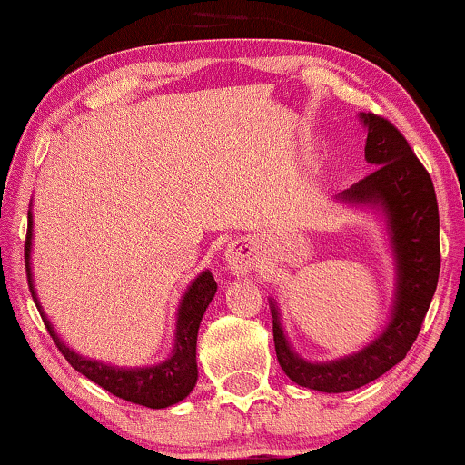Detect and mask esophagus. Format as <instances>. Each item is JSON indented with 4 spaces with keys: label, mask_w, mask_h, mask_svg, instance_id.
<instances>
[{
    "label": "esophagus",
    "mask_w": 465,
    "mask_h": 465,
    "mask_svg": "<svg viewBox=\"0 0 465 465\" xmlns=\"http://www.w3.org/2000/svg\"><path fill=\"white\" fill-rule=\"evenodd\" d=\"M224 260H226L228 271H231L232 275H247V272L256 266V260H258L256 247L245 239L232 241V243L226 247Z\"/></svg>",
    "instance_id": "obj_1"
}]
</instances>
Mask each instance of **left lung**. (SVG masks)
<instances>
[{"instance_id": "obj_1", "label": "left lung", "mask_w": 465, "mask_h": 465, "mask_svg": "<svg viewBox=\"0 0 465 465\" xmlns=\"http://www.w3.org/2000/svg\"><path fill=\"white\" fill-rule=\"evenodd\" d=\"M360 118L368 129L364 154L374 169L336 199L385 213L396 256L391 320L358 353L332 361H307L290 347L279 311L271 301L279 366L294 383L326 393L358 390L406 358L423 326L440 272V218L430 173L390 120L372 112H361Z\"/></svg>"}]
</instances>
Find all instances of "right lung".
Instances as JSON below:
<instances>
[{"mask_svg":"<svg viewBox=\"0 0 465 465\" xmlns=\"http://www.w3.org/2000/svg\"><path fill=\"white\" fill-rule=\"evenodd\" d=\"M31 212H29V224H27V239H25V269H27V282L31 296L37 311H40L44 326L53 336L54 345L59 351L65 355V360L72 364L75 371L91 379L93 383L104 387L105 391L114 393V396L126 400V402L148 406V409H167L182 402L190 391L194 390L196 377H199V368H196V336H199V326L203 315L213 301L215 283L213 275L209 271H203L193 283L188 285L186 294L182 296L180 307H177V322H175V342L173 351L164 361L156 366L145 368H118L107 366L104 361L82 358L69 349L65 342L59 339L54 332L53 323L48 322L46 313H44L40 301H37L34 277H31Z\"/></svg>","mask_w":465,"mask_h":465,"instance_id":"1","label":"right lung"}]
</instances>
